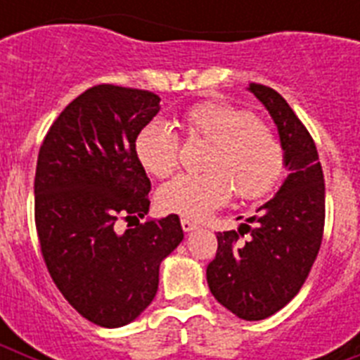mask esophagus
Returning a JSON list of instances; mask_svg holds the SVG:
<instances>
[{
	"mask_svg": "<svg viewBox=\"0 0 360 360\" xmlns=\"http://www.w3.org/2000/svg\"><path fill=\"white\" fill-rule=\"evenodd\" d=\"M180 224H182V229L186 232H193V231H196V229H198V225H196L195 221H191V219H187V218L180 219Z\"/></svg>",
	"mask_w": 360,
	"mask_h": 360,
	"instance_id": "esophagus-1",
	"label": "esophagus"
}]
</instances>
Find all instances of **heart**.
I'll list each match as a JSON object with an SVG mask.
<instances>
[{"label":"heart","mask_w":360,"mask_h":360,"mask_svg":"<svg viewBox=\"0 0 360 360\" xmlns=\"http://www.w3.org/2000/svg\"><path fill=\"white\" fill-rule=\"evenodd\" d=\"M182 126L191 136L211 142L203 173H180L158 189L165 212L203 218L224 205L236 191L240 198L266 195L279 180L285 151L278 135L250 111L225 103H202L186 111ZM135 157L153 176H167L178 162V136L160 119L148 122L135 136Z\"/></svg>","instance_id":"b5f03b06"}]
</instances>
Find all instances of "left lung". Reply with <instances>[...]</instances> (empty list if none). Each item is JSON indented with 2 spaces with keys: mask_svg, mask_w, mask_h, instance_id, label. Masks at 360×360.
Segmentation results:
<instances>
[{
  "mask_svg": "<svg viewBox=\"0 0 360 360\" xmlns=\"http://www.w3.org/2000/svg\"><path fill=\"white\" fill-rule=\"evenodd\" d=\"M247 90L274 120L288 174L238 232H218L207 285L234 316L262 321L290 303L316 262L324 227V180L316 144L287 101L256 82ZM245 231L250 240L240 242Z\"/></svg>",
  "mask_w": 360,
  "mask_h": 360,
  "instance_id": "1",
  "label": "left lung"
}]
</instances>
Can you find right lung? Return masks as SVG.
I'll list each match as a JSON object with an SVG mask.
<instances>
[{"mask_svg": "<svg viewBox=\"0 0 360 360\" xmlns=\"http://www.w3.org/2000/svg\"><path fill=\"white\" fill-rule=\"evenodd\" d=\"M158 111L160 97L151 91L94 86L57 117L37 157L44 263L66 301L104 328L129 324L151 304L160 263L184 240L176 214L139 224L151 182L133 144ZM120 217L126 231H118Z\"/></svg>", "mask_w": 360, "mask_h": 360, "instance_id": "right-lung-1", "label": "right lung"}]
</instances>
